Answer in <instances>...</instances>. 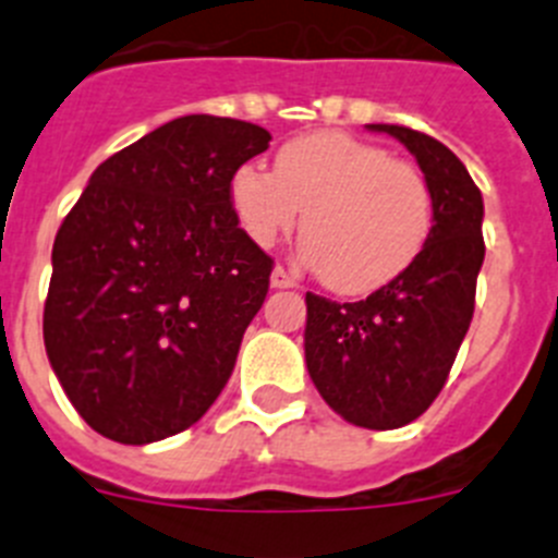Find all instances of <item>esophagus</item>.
I'll use <instances>...</instances> for the list:
<instances>
[{
  "mask_svg": "<svg viewBox=\"0 0 558 558\" xmlns=\"http://www.w3.org/2000/svg\"><path fill=\"white\" fill-rule=\"evenodd\" d=\"M295 284V279L293 276L288 274V270L282 268V265H276L274 268V274H270V288H276V290H284V288H293Z\"/></svg>",
  "mask_w": 558,
  "mask_h": 558,
  "instance_id": "1",
  "label": "esophagus"
}]
</instances>
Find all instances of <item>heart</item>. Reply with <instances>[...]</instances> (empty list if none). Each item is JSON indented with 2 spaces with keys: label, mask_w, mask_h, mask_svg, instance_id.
Segmentation results:
<instances>
[{
  "label": "heart",
  "mask_w": 558,
  "mask_h": 558,
  "mask_svg": "<svg viewBox=\"0 0 558 558\" xmlns=\"http://www.w3.org/2000/svg\"><path fill=\"white\" fill-rule=\"evenodd\" d=\"M231 206L263 248L302 220V263L347 295L372 293L405 274L433 229L425 172L340 131L290 140L276 153V172L240 167L231 175Z\"/></svg>",
  "instance_id": "b5f03b06"
}]
</instances>
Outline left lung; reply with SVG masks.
<instances>
[{"mask_svg": "<svg viewBox=\"0 0 558 558\" xmlns=\"http://www.w3.org/2000/svg\"><path fill=\"white\" fill-rule=\"evenodd\" d=\"M391 133L416 156L433 192V229L416 263L352 304L307 293L304 357L335 413L368 430L418 418L445 388L475 313L483 198L466 167L438 140L405 125Z\"/></svg>", "mask_w": 558, "mask_h": 558, "instance_id": "8db88e82", "label": "left lung"}]
</instances>
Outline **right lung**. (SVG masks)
Returning a JSON list of instances; mask_svg holds the SVG:
<instances>
[{
	"label": "right lung",
	"instance_id": "obj_1",
	"mask_svg": "<svg viewBox=\"0 0 558 558\" xmlns=\"http://www.w3.org/2000/svg\"><path fill=\"white\" fill-rule=\"evenodd\" d=\"M270 133L190 113L102 161L56 245L44 347L100 436L150 445L220 397L274 259L240 229L231 175Z\"/></svg>",
	"mask_w": 558,
	"mask_h": 558
}]
</instances>
